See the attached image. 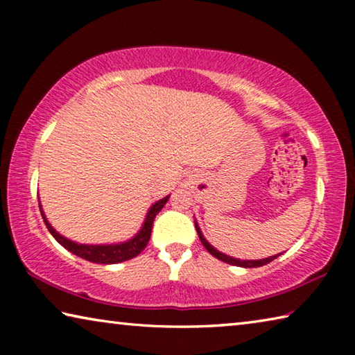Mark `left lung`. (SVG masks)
Instances as JSON below:
<instances>
[{"instance_id": "left-lung-1", "label": "left lung", "mask_w": 355, "mask_h": 355, "mask_svg": "<svg viewBox=\"0 0 355 355\" xmlns=\"http://www.w3.org/2000/svg\"><path fill=\"white\" fill-rule=\"evenodd\" d=\"M194 224H196L197 235H199L202 244L205 245V249L209 252V254L218 258V260H220V261L228 263V264H233V266H241V268H260V266H263V264L271 263L272 260H275V258L282 255V254H277V255H272V257H268V258H261V260H239V258L230 257V255H227V254H222L220 250L213 248V245L207 241L205 236H203V233H202V230H200L199 224H197V220H194Z\"/></svg>"}]
</instances>
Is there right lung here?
Wrapping results in <instances>:
<instances>
[{
  "label": "right lung",
  "mask_w": 355,
  "mask_h": 355,
  "mask_svg": "<svg viewBox=\"0 0 355 355\" xmlns=\"http://www.w3.org/2000/svg\"><path fill=\"white\" fill-rule=\"evenodd\" d=\"M169 197L171 196L163 197V199L155 202L153 205L148 208L142 227L139 228V232H137L133 238H130L123 243H114V244H81V243L71 241V239L62 236L61 233L56 232L55 228L51 227V224L48 222L46 216L44 213V209H42L40 203H39V208H40L42 218H44L48 232L51 233L53 238H55L64 249H67L69 252H71V254L81 257V258H84V260H87L91 263L116 264V263L131 260V258L137 257L144 249H146L150 235H152V227H153V220L156 218V214H158L161 211V208L166 205V202L169 200Z\"/></svg>",
  "instance_id": "obj_1"
}]
</instances>
